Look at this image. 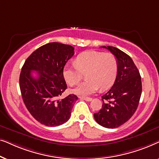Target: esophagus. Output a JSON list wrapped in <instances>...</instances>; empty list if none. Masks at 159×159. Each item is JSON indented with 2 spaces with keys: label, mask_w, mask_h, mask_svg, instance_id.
Segmentation results:
<instances>
[{
  "label": "esophagus",
  "mask_w": 159,
  "mask_h": 159,
  "mask_svg": "<svg viewBox=\"0 0 159 159\" xmlns=\"http://www.w3.org/2000/svg\"><path fill=\"white\" fill-rule=\"evenodd\" d=\"M79 98L82 99V100H84V101H92V98H88V97H79Z\"/></svg>",
  "instance_id": "obj_1"
}]
</instances>
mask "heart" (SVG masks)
I'll return each mask as SVG.
<instances>
[{
  "label": "heart",
  "instance_id": "1",
  "mask_svg": "<svg viewBox=\"0 0 159 159\" xmlns=\"http://www.w3.org/2000/svg\"><path fill=\"white\" fill-rule=\"evenodd\" d=\"M118 70V62L111 53L89 51L76 57L74 64H66L63 75L70 86H75L85 74L86 81L74 89L75 94L88 96L101 90L109 88L114 83Z\"/></svg>",
  "mask_w": 159,
  "mask_h": 159
}]
</instances>
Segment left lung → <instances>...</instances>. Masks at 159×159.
Here are the masks:
<instances>
[{
  "label": "left lung",
  "instance_id": "8db88e82",
  "mask_svg": "<svg viewBox=\"0 0 159 159\" xmlns=\"http://www.w3.org/2000/svg\"><path fill=\"white\" fill-rule=\"evenodd\" d=\"M116 58L118 70L114 84L102 96L101 110L94 114L98 124L114 129L120 127L134 114L142 93L141 77L130 56L112 46H103Z\"/></svg>",
  "mask_w": 159,
  "mask_h": 159
}]
</instances>
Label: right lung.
<instances>
[{"label": "right lung", "instance_id": "right-lung-1", "mask_svg": "<svg viewBox=\"0 0 159 159\" xmlns=\"http://www.w3.org/2000/svg\"><path fill=\"white\" fill-rule=\"evenodd\" d=\"M75 48L69 45L50 43L34 51L25 61L19 77L21 96L27 110L42 125L56 127L70 118L78 98H59L67 88L63 71ZM37 71V78L32 75Z\"/></svg>", "mask_w": 159, "mask_h": 159}]
</instances>
